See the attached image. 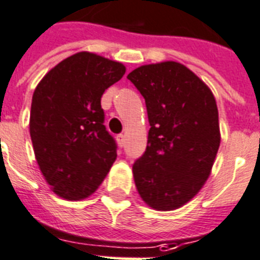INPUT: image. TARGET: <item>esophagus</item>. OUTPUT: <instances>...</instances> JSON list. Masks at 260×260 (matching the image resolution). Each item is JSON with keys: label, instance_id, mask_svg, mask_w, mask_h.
Listing matches in <instances>:
<instances>
[{"label": "esophagus", "instance_id": "obj_1", "mask_svg": "<svg viewBox=\"0 0 260 260\" xmlns=\"http://www.w3.org/2000/svg\"><path fill=\"white\" fill-rule=\"evenodd\" d=\"M117 139H118V143H119V146H121V147L125 145V135L119 134L118 137H117Z\"/></svg>", "mask_w": 260, "mask_h": 260}]
</instances>
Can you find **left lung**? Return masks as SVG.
I'll use <instances>...</instances> for the list:
<instances>
[{"label": "left lung", "instance_id": "8db88e82", "mask_svg": "<svg viewBox=\"0 0 260 260\" xmlns=\"http://www.w3.org/2000/svg\"><path fill=\"white\" fill-rule=\"evenodd\" d=\"M127 79L145 97L151 126L145 154L133 166L135 187L152 209H177L212 172L221 143L216 99L177 61L141 66Z\"/></svg>", "mask_w": 260, "mask_h": 260}]
</instances>
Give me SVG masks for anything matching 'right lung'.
I'll use <instances>...</instances> for the list:
<instances>
[{
    "label": "right lung",
    "instance_id": "add662e5",
    "mask_svg": "<svg viewBox=\"0 0 260 260\" xmlns=\"http://www.w3.org/2000/svg\"><path fill=\"white\" fill-rule=\"evenodd\" d=\"M126 67L92 52H77L46 73L32 94L30 137L44 179L61 199H86L117 157L104 125L101 97Z\"/></svg>",
    "mask_w": 260,
    "mask_h": 260
}]
</instances>
